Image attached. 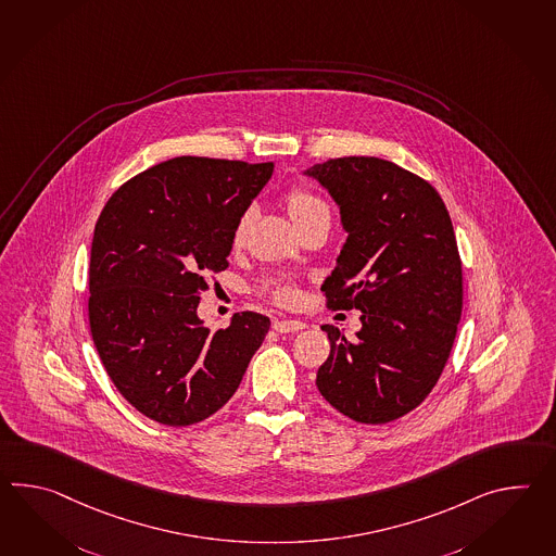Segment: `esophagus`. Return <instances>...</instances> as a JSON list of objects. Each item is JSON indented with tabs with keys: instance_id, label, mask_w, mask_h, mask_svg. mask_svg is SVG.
<instances>
[{
	"instance_id": "1",
	"label": "esophagus",
	"mask_w": 556,
	"mask_h": 556,
	"mask_svg": "<svg viewBox=\"0 0 556 556\" xmlns=\"http://www.w3.org/2000/svg\"><path fill=\"white\" fill-rule=\"evenodd\" d=\"M273 329L277 331V333H296V331H301V329H305V323L301 321H275L273 323Z\"/></svg>"
}]
</instances>
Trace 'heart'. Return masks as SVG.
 Wrapping results in <instances>:
<instances>
[{"instance_id": "heart-1", "label": "heart", "mask_w": 556, "mask_h": 556, "mask_svg": "<svg viewBox=\"0 0 556 556\" xmlns=\"http://www.w3.org/2000/svg\"><path fill=\"white\" fill-rule=\"evenodd\" d=\"M285 203H287L289 215L295 222L296 227L305 225V223L319 217V215L329 217V205L307 187L289 189L287 195H285ZM253 222H255V207L249 205L239 213V217L235 222L233 233H231L233 248H241L245 243ZM267 291H269V295L273 296L275 303L285 305V307H291L299 301V287L293 281H275V283L269 285Z\"/></svg>"}]
</instances>
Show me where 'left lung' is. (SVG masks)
I'll list each match as a JSON object with an SVG mask.
<instances>
[{
    "label": "left lung",
    "mask_w": 556,
    "mask_h": 556,
    "mask_svg": "<svg viewBox=\"0 0 556 556\" xmlns=\"http://www.w3.org/2000/svg\"><path fill=\"white\" fill-rule=\"evenodd\" d=\"M307 175L341 210L346 243L321 291L327 308H358L349 341L325 327L331 353L317 389L339 413L383 425L419 407L443 372L463 311V267L437 189L379 157H337Z\"/></svg>",
    "instance_id": "8db88e82"
}]
</instances>
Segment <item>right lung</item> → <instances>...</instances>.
Returning <instances> with one entry per match:
<instances>
[{"mask_svg": "<svg viewBox=\"0 0 556 556\" xmlns=\"http://www.w3.org/2000/svg\"><path fill=\"white\" fill-rule=\"evenodd\" d=\"M273 163L175 157L113 193L89 260V327L117 391L141 415L187 427L233 396L269 317L235 313L211 331L198 317L207 277L229 267L239 213Z\"/></svg>", "mask_w": 556, "mask_h": 556, "instance_id": "add662e5", "label": "right lung"}]
</instances>
